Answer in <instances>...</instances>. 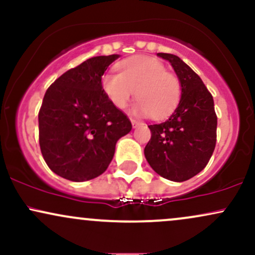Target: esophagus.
I'll return each instance as SVG.
<instances>
[{
	"label": "esophagus",
	"instance_id": "34e87169",
	"mask_svg": "<svg viewBox=\"0 0 255 255\" xmlns=\"http://www.w3.org/2000/svg\"><path fill=\"white\" fill-rule=\"evenodd\" d=\"M130 122H131V126H133V128H137V127H140V126L144 125L142 122L137 121V120H134V119H130Z\"/></svg>",
	"mask_w": 255,
	"mask_h": 255
}]
</instances>
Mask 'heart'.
<instances>
[{
    "instance_id": "b5f03b06",
    "label": "heart",
    "mask_w": 255,
    "mask_h": 255,
    "mask_svg": "<svg viewBox=\"0 0 255 255\" xmlns=\"http://www.w3.org/2000/svg\"><path fill=\"white\" fill-rule=\"evenodd\" d=\"M119 69L120 73L109 72L102 78L105 95L116 108L125 109L134 95L139 98L133 108L137 115L163 119L177 107L181 83L160 61L145 56L130 57L120 64Z\"/></svg>"
}]
</instances>
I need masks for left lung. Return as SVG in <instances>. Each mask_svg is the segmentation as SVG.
<instances>
[{
	"instance_id": "left-lung-1",
	"label": "left lung",
	"mask_w": 255,
	"mask_h": 255,
	"mask_svg": "<svg viewBox=\"0 0 255 255\" xmlns=\"http://www.w3.org/2000/svg\"><path fill=\"white\" fill-rule=\"evenodd\" d=\"M169 61L181 83V98L169 120L150 125L144 153L151 168L166 180L183 182L209 163L216 146L217 116L203 80L176 55L158 52Z\"/></svg>"
}]
</instances>
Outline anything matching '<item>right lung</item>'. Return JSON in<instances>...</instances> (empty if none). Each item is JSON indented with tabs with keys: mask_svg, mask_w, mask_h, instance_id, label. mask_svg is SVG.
<instances>
[{
	"mask_svg": "<svg viewBox=\"0 0 255 255\" xmlns=\"http://www.w3.org/2000/svg\"><path fill=\"white\" fill-rule=\"evenodd\" d=\"M120 55L89 58L46 90L38 114L39 145L58 176L83 182L107 170L120 137L131 130L129 119L102 87V77Z\"/></svg>",
	"mask_w": 255,
	"mask_h": 255,
	"instance_id": "obj_1",
	"label": "right lung"
}]
</instances>
